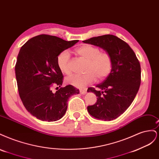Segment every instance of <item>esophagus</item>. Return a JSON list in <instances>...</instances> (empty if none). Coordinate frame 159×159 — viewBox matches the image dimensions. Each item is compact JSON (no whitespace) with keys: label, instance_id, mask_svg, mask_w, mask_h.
<instances>
[{"label":"esophagus","instance_id":"esophagus-1","mask_svg":"<svg viewBox=\"0 0 159 159\" xmlns=\"http://www.w3.org/2000/svg\"><path fill=\"white\" fill-rule=\"evenodd\" d=\"M80 92L81 94L84 95V94H85L86 93H87V90H86V89H80Z\"/></svg>","mask_w":159,"mask_h":159}]
</instances>
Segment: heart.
<instances>
[{
    "label": "heart",
    "instance_id": "heart-1",
    "mask_svg": "<svg viewBox=\"0 0 159 159\" xmlns=\"http://www.w3.org/2000/svg\"><path fill=\"white\" fill-rule=\"evenodd\" d=\"M80 58L87 61L85 74L72 75L66 79V82L78 88H83L89 84L105 80L113 68L112 56L107 52H101L99 47L84 44L75 50ZM57 64L62 73L70 75L71 72L70 53L64 50L57 57Z\"/></svg>",
    "mask_w": 159,
    "mask_h": 159
}]
</instances>
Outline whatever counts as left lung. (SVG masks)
I'll use <instances>...</instances> for the list:
<instances>
[{
  "mask_svg": "<svg viewBox=\"0 0 159 159\" xmlns=\"http://www.w3.org/2000/svg\"><path fill=\"white\" fill-rule=\"evenodd\" d=\"M103 48L113 58V68L97 89L89 88L98 97L97 102L88 107L91 116L111 121L123 114L131 105L141 85V66L127 43L114 35L107 34L83 41Z\"/></svg>",
  "mask_w": 159,
  "mask_h": 159,
  "instance_id": "obj_1",
  "label": "left lung"
}]
</instances>
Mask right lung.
I'll use <instances>...</instances> for the list:
<instances>
[{
    "mask_svg": "<svg viewBox=\"0 0 159 159\" xmlns=\"http://www.w3.org/2000/svg\"><path fill=\"white\" fill-rule=\"evenodd\" d=\"M79 40L66 41L54 36L41 34L28 40L20 50L15 66L19 95L26 110L41 121H56L64 116L68 100L79 89L71 85L61 87L63 75L57 64L61 52Z\"/></svg>",
    "mask_w": 159,
    "mask_h": 159,
    "instance_id": "add662e5",
    "label": "right lung"
}]
</instances>
